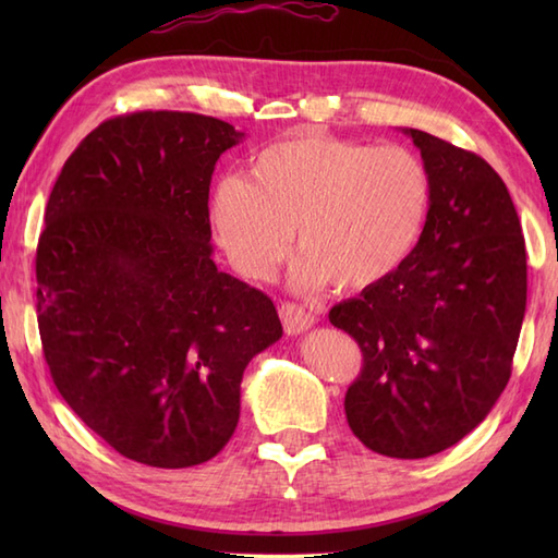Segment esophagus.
Returning <instances> with one entry per match:
<instances>
[{"mask_svg": "<svg viewBox=\"0 0 558 558\" xmlns=\"http://www.w3.org/2000/svg\"><path fill=\"white\" fill-rule=\"evenodd\" d=\"M280 318H282V326H286L288 336H298L304 333V330H310L316 324V316L312 312L302 310L300 304H292V302H282L278 306Z\"/></svg>", "mask_w": 558, "mask_h": 558, "instance_id": "obj_1", "label": "esophagus"}]
</instances>
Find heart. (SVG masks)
Returning a JSON list of instances; mask_svg holds the SVG:
<instances>
[{
    "mask_svg": "<svg viewBox=\"0 0 558 558\" xmlns=\"http://www.w3.org/2000/svg\"><path fill=\"white\" fill-rule=\"evenodd\" d=\"M432 201L420 156L324 132L260 148L246 177H222L208 198L216 242L236 272L270 280L292 252V286L362 292L393 276L417 244Z\"/></svg>",
    "mask_w": 558,
    "mask_h": 558,
    "instance_id": "obj_1",
    "label": "heart"
}]
</instances>
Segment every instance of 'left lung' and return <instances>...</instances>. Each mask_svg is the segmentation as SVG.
Here are the masks:
<instances>
[{
  "label": "left lung",
  "instance_id": "left-lung-1",
  "mask_svg": "<svg viewBox=\"0 0 558 558\" xmlns=\"http://www.w3.org/2000/svg\"><path fill=\"white\" fill-rule=\"evenodd\" d=\"M429 172L420 242L393 276L328 318L362 350L345 393L352 434L388 458H426L487 417L511 378L527 302L525 236L492 165L405 129Z\"/></svg>",
  "mask_w": 558,
  "mask_h": 558
}]
</instances>
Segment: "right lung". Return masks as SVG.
<instances>
[{
  "label": "right lung",
  "mask_w": 558,
  "mask_h": 558,
  "mask_svg": "<svg viewBox=\"0 0 558 558\" xmlns=\"http://www.w3.org/2000/svg\"><path fill=\"white\" fill-rule=\"evenodd\" d=\"M242 136L194 112L114 117L71 153L47 201L45 362L66 405L150 468L218 456L246 364L282 336L268 294L210 258V174Z\"/></svg>",
  "instance_id": "obj_1"
}]
</instances>
